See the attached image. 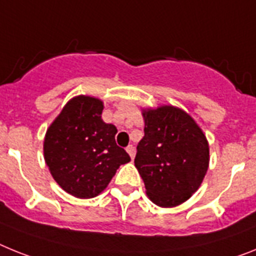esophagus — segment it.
Here are the masks:
<instances>
[{
  "mask_svg": "<svg viewBox=\"0 0 256 256\" xmlns=\"http://www.w3.org/2000/svg\"><path fill=\"white\" fill-rule=\"evenodd\" d=\"M126 152L130 154L131 158H134V156H135V148L132 146H126Z\"/></svg>",
  "mask_w": 256,
  "mask_h": 256,
  "instance_id": "obj_1",
  "label": "esophagus"
}]
</instances>
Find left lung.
Listing matches in <instances>:
<instances>
[{"instance_id": "left-lung-1", "label": "left lung", "mask_w": 256, "mask_h": 256, "mask_svg": "<svg viewBox=\"0 0 256 256\" xmlns=\"http://www.w3.org/2000/svg\"><path fill=\"white\" fill-rule=\"evenodd\" d=\"M143 117L135 168L150 201L174 208L201 186L208 168V143L194 120L176 106L143 110Z\"/></svg>"}]
</instances>
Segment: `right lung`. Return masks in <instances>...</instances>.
Segmentation results:
<instances>
[{"instance_id": "1", "label": "right lung", "mask_w": 256, "mask_h": 256, "mask_svg": "<svg viewBox=\"0 0 256 256\" xmlns=\"http://www.w3.org/2000/svg\"><path fill=\"white\" fill-rule=\"evenodd\" d=\"M103 108L96 98H73L46 131V165L55 182L77 198L103 192L117 168L130 161L116 144V126L102 120Z\"/></svg>"}]
</instances>
